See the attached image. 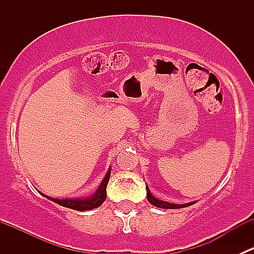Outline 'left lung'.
Returning <instances> with one entry per match:
<instances>
[{
  "label": "left lung",
  "instance_id": "obj_1",
  "mask_svg": "<svg viewBox=\"0 0 254 254\" xmlns=\"http://www.w3.org/2000/svg\"><path fill=\"white\" fill-rule=\"evenodd\" d=\"M146 190H147V200L150 201L152 205L157 206V207H161V209H181V207H187L189 205H191V204L194 203H188V204H172V203H167V201H163V200H160V199L155 198V196L151 194L150 189H148V187L146 186Z\"/></svg>",
  "mask_w": 254,
  "mask_h": 254
}]
</instances>
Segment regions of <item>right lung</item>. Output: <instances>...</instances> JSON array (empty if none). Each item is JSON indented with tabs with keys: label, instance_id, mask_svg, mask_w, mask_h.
Listing matches in <instances>:
<instances>
[{
	"label": "right lung",
	"instance_id": "add662e5",
	"mask_svg": "<svg viewBox=\"0 0 254 254\" xmlns=\"http://www.w3.org/2000/svg\"><path fill=\"white\" fill-rule=\"evenodd\" d=\"M111 170L109 168L108 172H107L106 177L103 178L102 183L99 184L98 189L92 194L91 196H87V198H81V199H55V198H50V196H47L48 199L53 200L54 203L59 204V205L64 206V207H68V209H73L77 210V211H86V210H92L96 209L99 205L103 204V201L106 200L107 198V186H108L109 178H111Z\"/></svg>",
	"mask_w": 254,
	"mask_h": 254
}]
</instances>
